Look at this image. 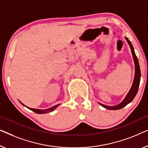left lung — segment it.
Here are the masks:
<instances>
[{"label": "left lung", "mask_w": 148, "mask_h": 148, "mask_svg": "<svg viewBox=\"0 0 148 148\" xmlns=\"http://www.w3.org/2000/svg\"><path fill=\"white\" fill-rule=\"evenodd\" d=\"M125 39L127 41V43H129V45H130L131 50H132L133 58H134V60L135 76H134V82H133L132 86L130 89V92H128V94L126 96V97L125 98L123 101L120 104H119V105L116 106H107V105H103V104L101 103H99L102 107H103L104 108H105V109H107L109 110H118V109H122V108H123L124 107H125L127 104L130 103L131 102L134 100L135 97H136V95H137V91H138L139 82H140V78H141V72H140V68H139V62L137 58L136 53H135L134 47H133L132 43L130 42V41L129 40L128 38L125 37Z\"/></svg>", "instance_id": "1"}]
</instances>
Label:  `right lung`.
I'll use <instances>...</instances> for the list:
<instances>
[{
  "label": "right lung",
  "mask_w": 148,
  "mask_h": 148,
  "mask_svg": "<svg viewBox=\"0 0 148 148\" xmlns=\"http://www.w3.org/2000/svg\"><path fill=\"white\" fill-rule=\"evenodd\" d=\"M21 104H22V105H23V106H25V107H26V106L25 105H23V103H21ZM60 105V104H59V105H57L53 106V107H51V108H49V109H44V110H42V109H32V108H29V107H27L29 109L32 110V111L35 112V113H38V114H43V113H49V112L53 111V110L56 109V108H57Z\"/></svg>",
  "instance_id": "add662e5"
}]
</instances>
